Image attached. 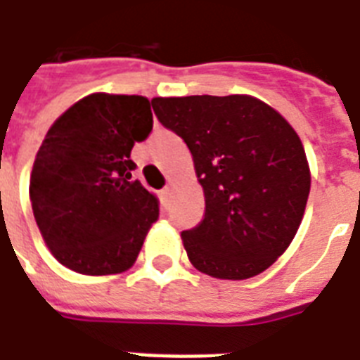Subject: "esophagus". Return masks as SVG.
Returning a JSON list of instances; mask_svg holds the SVG:
<instances>
[{"label":"esophagus","instance_id":"34e87169","mask_svg":"<svg viewBox=\"0 0 360 360\" xmlns=\"http://www.w3.org/2000/svg\"><path fill=\"white\" fill-rule=\"evenodd\" d=\"M167 196H169V187H164L160 191V198H162V202H167Z\"/></svg>","mask_w":360,"mask_h":360}]
</instances>
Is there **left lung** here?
Segmentation results:
<instances>
[{
	"instance_id": "8db88e82",
	"label": "left lung",
	"mask_w": 360,
	"mask_h": 360,
	"mask_svg": "<svg viewBox=\"0 0 360 360\" xmlns=\"http://www.w3.org/2000/svg\"><path fill=\"white\" fill-rule=\"evenodd\" d=\"M153 108L187 143L204 188V219L181 233L191 263L227 281L263 273L294 240L311 188L294 127L250 95L156 97Z\"/></svg>"
}]
</instances>
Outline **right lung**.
Returning <instances> with one entry per match:
<instances>
[{"label": "right lung", "instance_id": "right-lung-1", "mask_svg": "<svg viewBox=\"0 0 360 360\" xmlns=\"http://www.w3.org/2000/svg\"><path fill=\"white\" fill-rule=\"evenodd\" d=\"M153 131L141 95L93 93L49 127L30 175L34 217L51 254L82 275L131 267L158 198L131 177V148Z\"/></svg>", "mask_w": 360, "mask_h": 360}]
</instances>
